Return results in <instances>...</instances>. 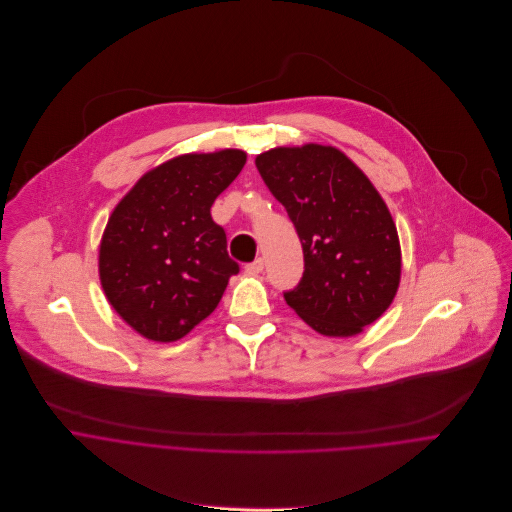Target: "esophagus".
I'll return each instance as SVG.
<instances>
[{
    "label": "esophagus",
    "instance_id": "34e87169",
    "mask_svg": "<svg viewBox=\"0 0 512 512\" xmlns=\"http://www.w3.org/2000/svg\"><path fill=\"white\" fill-rule=\"evenodd\" d=\"M244 270H246V274L256 276V274H260V272L264 270V260H262V258H258V260H254V262L246 264V266H244Z\"/></svg>",
    "mask_w": 512,
    "mask_h": 512
}]
</instances>
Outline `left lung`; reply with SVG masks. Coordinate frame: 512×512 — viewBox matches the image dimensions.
Returning a JSON list of instances; mask_svg holds the SVG:
<instances>
[{"instance_id":"left-lung-1","label":"left lung","mask_w":512,"mask_h":512,"mask_svg":"<svg viewBox=\"0 0 512 512\" xmlns=\"http://www.w3.org/2000/svg\"><path fill=\"white\" fill-rule=\"evenodd\" d=\"M256 167L302 244L304 272L284 292L286 304L321 335H359L387 311L401 276L385 201L335 147H276L260 153Z\"/></svg>"}]
</instances>
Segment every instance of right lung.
<instances>
[{"mask_svg":"<svg viewBox=\"0 0 512 512\" xmlns=\"http://www.w3.org/2000/svg\"><path fill=\"white\" fill-rule=\"evenodd\" d=\"M244 163L240 149L173 157L145 173L111 214L98 250L100 284L145 339L185 337L240 272L210 210Z\"/></svg>","mask_w":512,"mask_h":512,"instance_id":"obj_1","label":"right lung"}]
</instances>
